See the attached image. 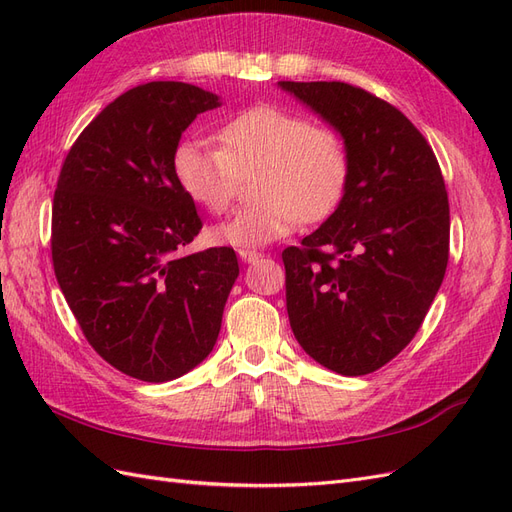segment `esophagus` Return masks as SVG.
Masks as SVG:
<instances>
[{
    "label": "esophagus",
    "instance_id": "34e87169",
    "mask_svg": "<svg viewBox=\"0 0 512 512\" xmlns=\"http://www.w3.org/2000/svg\"><path fill=\"white\" fill-rule=\"evenodd\" d=\"M237 254H239V258H241L243 262H256V260L262 256V254L256 252V250H239Z\"/></svg>",
    "mask_w": 512,
    "mask_h": 512
}]
</instances>
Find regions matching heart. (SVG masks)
<instances>
[{
	"label": "heart",
	"instance_id": "obj_1",
	"mask_svg": "<svg viewBox=\"0 0 512 512\" xmlns=\"http://www.w3.org/2000/svg\"><path fill=\"white\" fill-rule=\"evenodd\" d=\"M218 147L181 143L173 168L181 190L209 213H224L241 177L254 175V203L213 230L220 243L262 247L288 237L305 218L331 215L348 188L350 151L344 134L290 108L258 104L226 119Z\"/></svg>",
	"mask_w": 512,
	"mask_h": 512
}]
</instances>
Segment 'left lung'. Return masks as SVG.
<instances>
[{
    "instance_id": "obj_1",
    "label": "left lung",
    "mask_w": 512,
    "mask_h": 512,
    "mask_svg": "<svg viewBox=\"0 0 512 512\" xmlns=\"http://www.w3.org/2000/svg\"><path fill=\"white\" fill-rule=\"evenodd\" d=\"M280 87L342 132L350 151L342 203L282 252L290 327L320 365L365 376L412 342L444 280L442 170L414 123L369 91L342 81Z\"/></svg>"
}]
</instances>
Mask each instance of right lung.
<instances>
[{
  "label": "right lung",
  "instance_id": "right-lung-1",
  "mask_svg": "<svg viewBox=\"0 0 512 512\" xmlns=\"http://www.w3.org/2000/svg\"><path fill=\"white\" fill-rule=\"evenodd\" d=\"M218 106L188 83L132 87L76 138L57 179V284L91 348L143 382L175 380L207 359L239 275L232 247L179 256L203 222L173 158L183 130Z\"/></svg>",
  "mask_w": 512,
  "mask_h": 512
}]
</instances>
